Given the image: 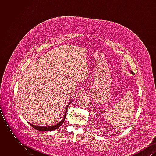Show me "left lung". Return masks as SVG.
Instances as JSON below:
<instances>
[{
	"instance_id": "1",
	"label": "left lung",
	"mask_w": 156,
	"mask_h": 156,
	"mask_svg": "<svg viewBox=\"0 0 156 156\" xmlns=\"http://www.w3.org/2000/svg\"><path fill=\"white\" fill-rule=\"evenodd\" d=\"M131 73H132V74H134L133 73L132 71H131Z\"/></svg>"
}]
</instances>
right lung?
<instances>
[{"instance_id":"add662e5","label":"right lung","mask_w":156,"mask_h":156,"mask_svg":"<svg viewBox=\"0 0 156 156\" xmlns=\"http://www.w3.org/2000/svg\"><path fill=\"white\" fill-rule=\"evenodd\" d=\"M73 102V101H71L68 105L67 106V109H66V111L65 112V115L63 118V119L61 120V121H60L58 123H57V125H54V126H35V125H33L32 124H30V123H29L30 125V126H31V127H33L34 129H35L36 130H38V131H52V130H56L57 129L58 127H59L60 126L62 125V124L64 123V120L66 119V114H67V108H68V106L69 104H71V102Z\"/></svg>"}]
</instances>
